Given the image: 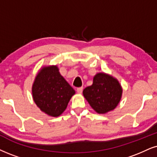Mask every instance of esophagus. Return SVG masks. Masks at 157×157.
<instances>
[{
  "label": "esophagus",
  "instance_id": "1",
  "mask_svg": "<svg viewBox=\"0 0 157 157\" xmlns=\"http://www.w3.org/2000/svg\"><path fill=\"white\" fill-rule=\"evenodd\" d=\"M82 90H83L82 87H80V88H77V93H82Z\"/></svg>",
  "mask_w": 157,
  "mask_h": 157
}]
</instances>
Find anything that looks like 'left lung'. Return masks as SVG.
Returning a JSON list of instances; mask_svg holds the SVG:
<instances>
[{"mask_svg": "<svg viewBox=\"0 0 157 157\" xmlns=\"http://www.w3.org/2000/svg\"><path fill=\"white\" fill-rule=\"evenodd\" d=\"M82 93L93 109L98 114H105L117 106L122 89L117 79L105 73H98L93 77V85L85 88Z\"/></svg>", "mask_w": 157, "mask_h": 157, "instance_id": "8db88e82", "label": "left lung"}]
</instances>
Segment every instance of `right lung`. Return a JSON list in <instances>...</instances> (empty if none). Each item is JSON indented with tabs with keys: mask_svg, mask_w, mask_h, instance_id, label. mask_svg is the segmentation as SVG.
Masks as SVG:
<instances>
[{
	"mask_svg": "<svg viewBox=\"0 0 157 157\" xmlns=\"http://www.w3.org/2000/svg\"><path fill=\"white\" fill-rule=\"evenodd\" d=\"M33 100L42 112L58 117L66 109L75 91L59 72L57 66L44 67L35 77L32 88Z\"/></svg>",
	"mask_w": 157,
	"mask_h": 157,
	"instance_id": "add662e5",
	"label": "right lung"
}]
</instances>
